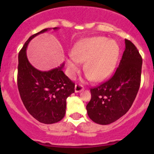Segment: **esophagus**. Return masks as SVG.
Returning <instances> with one entry per match:
<instances>
[{
  "label": "esophagus",
  "mask_w": 154,
  "mask_h": 154,
  "mask_svg": "<svg viewBox=\"0 0 154 154\" xmlns=\"http://www.w3.org/2000/svg\"><path fill=\"white\" fill-rule=\"evenodd\" d=\"M83 89H84V88H83V86L82 85L76 84L75 86H74V91H75V92H80Z\"/></svg>",
  "instance_id": "esophagus-1"
}]
</instances>
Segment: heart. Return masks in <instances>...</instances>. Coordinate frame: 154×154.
<instances>
[{
    "label": "heart",
    "mask_w": 154,
    "mask_h": 154,
    "mask_svg": "<svg viewBox=\"0 0 154 154\" xmlns=\"http://www.w3.org/2000/svg\"><path fill=\"white\" fill-rule=\"evenodd\" d=\"M119 54V47L113 40L105 37H92L79 41L72 54L66 60L68 77L74 78L80 63H85L86 78L100 82L106 80L114 70Z\"/></svg>",
    "instance_id": "heart-1"
}]
</instances>
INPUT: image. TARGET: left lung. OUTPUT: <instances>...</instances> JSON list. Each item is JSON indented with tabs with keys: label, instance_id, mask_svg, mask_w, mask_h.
<instances>
[{
	"label": "left lung",
	"instance_id": "1",
	"mask_svg": "<svg viewBox=\"0 0 154 154\" xmlns=\"http://www.w3.org/2000/svg\"><path fill=\"white\" fill-rule=\"evenodd\" d=\"M142 59L136 46L125 39V50L114 75L100 86L90 89L88 116L95 123L109 125L125 115L139 89Z\"/></svg>",
	"mask_w": 154,
	"mask_h": 154
}]
</instances>
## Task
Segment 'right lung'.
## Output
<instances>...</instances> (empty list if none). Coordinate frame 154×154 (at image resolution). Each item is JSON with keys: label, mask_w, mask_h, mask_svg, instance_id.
<instances>
[{"label": "right lung", "mask_w": 154, "mask_h": 154, "mask_svg": "<svg viewBox=\"0 0 154 154\" xmlns=\"http://www.w3.org/2000/svg\"><path fill=\"white\" fill-rule=\"evenodd\" d=\"M55 30L58 27L53 28ZM46 28L31 35L18 54V88L28 112L43 124L57 123L64 118L66 99L74 92V83L64 74V63L47 71H39L29 63L27 57L29 42Z\"/></svg>", "instance_id": "right-lung-1"}]
</instances>
